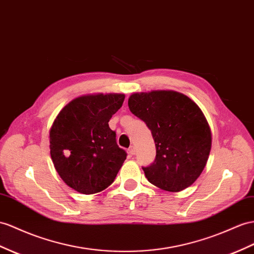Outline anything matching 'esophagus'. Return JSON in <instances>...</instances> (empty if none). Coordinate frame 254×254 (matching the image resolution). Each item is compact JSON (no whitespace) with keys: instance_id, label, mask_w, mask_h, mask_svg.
<instances>
[{"instance_id":"obj_1","label":"esophagus","mask_w":254,"mask_h":254,"mask_svg":"<svg viewBox=\"0 0 254 254\" xmlns=\"http://www.w3.org/2000/svg\"><path fill=\"white\" fill-rule=\"evenodd\" d=\"M127 151H128V153L131 154V155H134V154L136 153V149H135V147H134V146H132V147H129V148H128V150H127Z\"/></svg>"}]
</instances>
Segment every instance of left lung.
Returning <instances> with one entry per match:
<instances>
[{"instance_id":"left-lung-1","label":"left lung","mask_w":254,"mask_h":254,"mask_svg":"<svg viewBox=\"0 0 254 254\" xmlns=\"http://www.w3.org/2000/svg\"><path fill=\"white\" fill-rule=\"evenodd\" d=\"M127 104L155 142L153 163L142 167L149 183L168 192L190 187L203 172L211 148L210 127L200 108L171 90L134 93Z\"/></svg>"}]
</instances>
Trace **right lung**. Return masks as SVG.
Listing matches in <instances>:
<instances>
[{"label":"right lung","instance_id":"add662e5","mask_svg":"<svg viewBox=\"0 0 254 254\" xmlns=\"http://www.w3.org/2000/svg\"><path fill=\"white\" fill-rule=\"evenodd\" d=\"M125 94L79 96L65 105L50 128V155L62 180L82 194L105 190L127 159L108 122Z\"/></svg>","mask_w":254,"mask_h":254}]
</instances>
